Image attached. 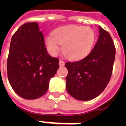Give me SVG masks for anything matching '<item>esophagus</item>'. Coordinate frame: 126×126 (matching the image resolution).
Segmentation results:
<instances>
[{"label":"esophagus","instance_id":"obj_1","mask_svg":"<svg viewBox=\"0 0 126 126\" xmlns=\"http://www.w3.org/2000/svg\"><path fill=\"white\" fill-rule=\"evenodd\" d=\"M59 65H60V66H63L64 65V62L62 60H60V62H59Z\"/></svg>","mask_w":126,"mask_h":126}]
</instances>
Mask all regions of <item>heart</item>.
I'll return each instance as SVG.
<instances>
[{"mask_svg":"<svg viewBox=\"0 0 126 126\" xmlns=\"http://www.w3.org/2000/svg\"><path fill=\"white\" fill-rule=\"evenodd\" d=\"M96 39V33L90 27L78 25L62 27L47 37V48L52 55H56L62 46V52L70 60H79L90 52Z\"/></svg>","mask_w":126,"mask_h":126,"instance_id":"1","label":"heart"}]
</instances>
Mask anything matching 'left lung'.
I'll use <instances>...</instances> for the list:
<instances>
[{"mask_svg": "<svg viewBox=\"0 0 126 126\" xmlns=\"http://www.w3.org/2000/svg\"><path fill=\"white\" fill-rule=\"evenodd\" d=\"M99 36L91 52L83 60L66 62V87L74 98L88 101L101 94L111 79L116 49L109 32L99 27Z\"/></svg>", "mask_w": 126, "mask_h": 126, "instance_id": "obj_1", "label": "left lung"}]
</instances>
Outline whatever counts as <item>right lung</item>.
Returning a JSON list of instances; mask_svg holds the SVG:
<instances>
[{
  "instance_id": "right-lung-1",
  "label": "right lung",
  "mask_w": 126,
  "mask_h": 126,
  "mask_svg": "<svg viewBox=\"0 0 126 126\" xmlns=\"http://www.w3.org/2000/svg\"><path fill=\"white\" fill-rule=\"evenodd\" d=\"M44 37L36 22L22 25L12 36L7 57L8 80L19 96L34 99L46 94L59 59L47 52Z\"/></svg>"
}]
</instances>
